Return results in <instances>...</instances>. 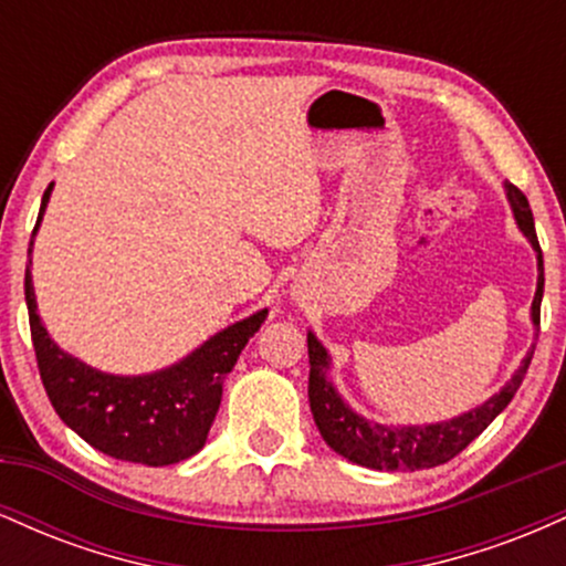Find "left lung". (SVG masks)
Here are the masks:
<instances>
[{"mask_svg":"<svg viewBox=\"0 0 566 566\" xmlns=\"http://www.w3.org/2000/svg\"><path fill=\"white\" fill-rule=\"evenodd\" d=\"M505 199H509L513 220H516L518 231L527 237L537 258V287L535 297H532L530 319L535 327V337L541 333V303H543V252L537 244L535 220H532L530 201L513 184H503ZM535 354V346L527 350L516 373L511 380L492 394L484 405L469 409L463 415H454L450 420L441 423H426V426H382L375 420H367L365 415L356 412L354 407L337 394L329 369H333V356L322 346V340L308 329V401L311 412H314L316 428H319L322 439L337 454L350 460L356 465L375 471H423L433 469V465L447 463L454 454L463 452L479 433L484 431L492 420L509 407L513 394L522 386L524 375Z\"/></svg>","mask_w":566,"mask_h":566,"instance_id":"left-lung-1","label":"left lung"}]
</instances>
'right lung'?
<instances>
[{"label":"right lung","instance_id":"right-lung-1","mask_svg":"<svg viewBox=\"0 0 566 566\" xmlns=\"http://www.w3.org/2000/svg\"><path fill=\"white\" fill-rule=\"evenodd\" d=\"M53 186L50 184L42 197L29 258ZM23 287L39 375L57 418L97 452L154 469L180 463L205 447L223 399L226 375L269 316V308H261L229 324L184 359L157 373L114 375L76 359L50 337L36 314L31 261L25 265Z\"/></svg>","mask_w":566,"mask_h":566}]
</instances>
